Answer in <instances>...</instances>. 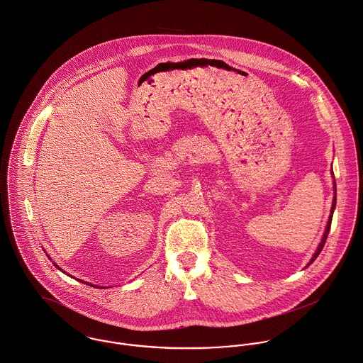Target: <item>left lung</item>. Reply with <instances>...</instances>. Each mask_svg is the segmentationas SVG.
Here are the masks:
<instances>
[{"label":"left lung","instance_id":"8db88e82","mask_svg":"<svg viewBox=\"0 0 363 363\" xmlns=\"http://www.w3.org/2000/svg\"><path fill=\"white\" fill-rule=\"evenodd\" d=\"M334 191H335V194H337V186H335V181H334ZM335 205H337V195L334 196V201H333V206H331V215H330V218H328V221H327V227H325V231H324V234H323L321 242H320V245L317 247V250H315V252H314L313 258L310 259V262L307 264V267H308L310 264H313V262H314V259H315V258H317V257L320 255V252H321V250H323V247H324V244H325V240H327V237H328V233H330V228H331V220H333V213H334Z\"/></svg>","mask_w":363,"mask_h":363}]
</instances>
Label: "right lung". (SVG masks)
Instances as JSON below:
<instances>
[{
    "mask_svg": "<svg viewBox=\"0 0 363 363\" xmlns=\"http://www.w3.org/2000/svg\"><path fill=\"white\" fill-rule=\"evenodd\" d=\"M49 258H50V257H49ZM53 264H55V262H53ZM55 267H56V268H59L56 264H55ZM59 269H60V268H59ZM60 271H63V269H60ZM63 272H65V271H63ZM67 275H69V274H67ZM78 281H79V279H78ZM84 284H86V285H91V284H88V282H84ZM91 286H94V285H91ZM94 288H96V286H94ZM98 288H99V286H98Z\"/></svg>",
    "mask_w": 363,
    "mask_h": 363,
    "instance_id": "1",
    "label": "right lung"
}]
</instances>
